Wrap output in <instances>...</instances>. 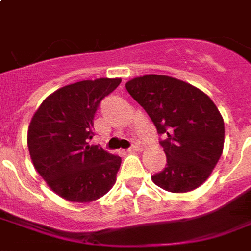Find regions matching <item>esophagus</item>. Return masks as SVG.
Instances as JSON below:
<instances>
[{
    "mask_svg": "<svg viewBox=\"0 0 251 251\" xmlns=\"http://www.w3.org/2000/svg\"><path fill=\"white\" fill-rule=\"evenodd\" d=\"M127 151H129V152H137V151H141V146L135 143V145L131 146Z\"/></svg>",
    "mask_w": 251,
    "mask_h": 251,
    "instance_id": "obj_1",
    "label": "esophagus"
}]
</instances>
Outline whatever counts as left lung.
<instances>
[{"instance_id":"left-lung-1","label":"left lung","mask_w":251,"mask_h":251,"mask_svg":"<svg viewBox=\"0 0 251 251\" xmlns=\"http://www.w3.org/2000/svg\"><path fill=\"white\" fill-rule=\"evenodd\" d=\"M147 112L157 133L167 167L153 183L171 193H187L206 181L224 147V120L218 106L197 87L167 75L138 76L125 84Z\"/></svg>"}]
</instances>
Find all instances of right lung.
<instances>
[{"instance_id":"right-lung-1","label":"right lung","mask_w":251,"mask_h":251,"mask_svg":"<svg viewBox=\"0 0 251 251\" xmlns=\"http://www.w3.org/2000/svg\"><path fill=\"white\" fill-rule=\"evenodd\" d=\"M121 78H99L65 86L50 94L33 114L27 145L33 167L61 198L88 203L116 183L121 157L91 146L100 101Z\"/></svg>"}]
</instances>
